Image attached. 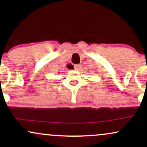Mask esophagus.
I'll use <instances>...</instances> for the list:
<instances>
[{"label":"esophagus","instance_id":"34e87169","mask_svg":"<svg viewBox=\"0 0 147 147\" xmlns=\"http://www.w3.org/2000/svg\"><path fill=\"white\" fill-rule=\"evenodd\" d=\"M82 65H80V64H76L75 65V69L77 70H79L80 69H82Z\"/></svg>","mask_w":147,"mask_h":147}]
</instances>
